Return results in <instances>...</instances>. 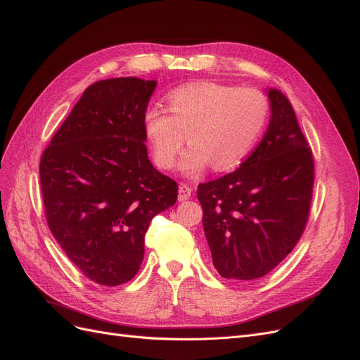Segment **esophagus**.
<instances>
[{
    "instance_id": "obj_1",
    "label": "esophagus",
    "mask_w": 360,
    "mask_h": 360,
    "mask_svg": "<svg viewBox=\"0 0 360 360\" xmlns=\"http://www.w3.org/2000/svg\"><path fill=\"white\" fill-rule=\"evenodd\" d=\"M191 193H192V189L188 186V184L181 183L179 186V201H186L191 198Z\"/></svg>"
}]
</instances>
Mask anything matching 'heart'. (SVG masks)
Returning <instances> with one entry per match:
<instances>
[{"label":"heart","instance_id":"obj_1","mask_svg":"<svg viewBox=\"0 0 360 360\" xmlns=\"http://www.w3.org/2000/svg\"><path fill=\"white\" fill-rule=\"evenodd\" d=\"M168 112L153 106L144 115V132L158 167L174 165L184 141L180 169L195 176L207 167L228 171L252 150L266 126L270 105L254 89L193 82L172 90Z\"/></svg>","mask_w":360,"mask_h":360}]
</instances>
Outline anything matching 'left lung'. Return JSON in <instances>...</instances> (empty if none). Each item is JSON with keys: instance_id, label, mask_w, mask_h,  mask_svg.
<instances>
[{"instance_id": "obj_1", "label": "left lung", "mask_w": 360, "mask_h": 360, "mask_svg": "<svg viewBox=\"0 0 360 360\" xmlns=\"http://www.w3.org/2000/svg\"><path fill=\"white\" fill-rule=\"evenodd\" d=\"M266 91L270 120L258 147L236 171L197 192L213 266L226 279L267 275L296 246L309 214L311 148L287 97Z\"/></svg>"}]
</instances>
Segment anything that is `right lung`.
<instances>
[{
  "label": "right lung",
  "instance_id": "right-lung-1",
  "mask_svg": "<svg viewBox=\"0 0 360 360\" xmlns=\"http://www.w3.org/2000/svg\"><path fill=\"white\" fill-rule=\"evenodd\" d=\"M156 81L94 82L73 106L40 160L52 236L96 284L132 279L153 217L177 201V183L148 159L144 115Z\"/></svg>",
  "mask_w": 360,
  "mask_h": 360
}]
</instances>
